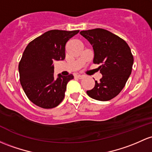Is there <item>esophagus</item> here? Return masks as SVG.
Returning <instances> with one entry per match:
<instances>
[{
    "label": "esophagus",
    "mask_w": 152,
    "mask_h": 152,
    "mask_svg": "<svg viewBox=\"0 0 152 152\" xmlns=\"http://www.w3.org/2000/svg\"><path fill=\"white\" fill-rule=\"evenodd\" d=\"M76 77L77 78V79H82L83 78H84V76H81V75H76Z\"/></svg>",
    "instance_id": "obj_1"
}]
</instances>
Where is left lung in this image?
<instances>
[{
	"label": "left lung",
	"instance_id": "1",
	"mask_svg": "<svg viewBox=\"0 0 152 152\" xmlns=\"http://www.w3.org/2000/svg\"><path fill=\"white\" fill-rule=\"evenodd\" d=\"M80 34L93 47V63L100 64L97 69L102 75L86 93L96 100H110L122 91L131 73L133 56L131 48L126 41L104 29L85 30Z\"/></svg>",
	"mask_w": 152,
	"mask_h": 152
}]
</instances>
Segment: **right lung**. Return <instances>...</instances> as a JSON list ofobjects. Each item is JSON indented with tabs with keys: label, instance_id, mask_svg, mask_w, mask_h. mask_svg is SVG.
I'll return each mask as SVG.
<instances>
[{
	"label": "right lung",
	"instance_id": "right-lung-1",
	"mask_svg": "<svg viewBox=\"0 0 152 152\" xmlns=\"http://www.w3.org/2000/svg\"><path fill=\"white\" fill-rule=\"evenodd\" d=\"M79 30H50L28 44L19 64L20 83L31 102L45 109L57 107L64 99L66 85L73 79L54 77L56 61L65 59L66 42Z\"/></svg>",
	"mask_w": 152,
	"mask_h": 152
}]
</instances>
